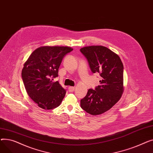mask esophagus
Returning a JSON list of instances; mask_svg holds the SVG:
<instances>
[{"instance_id": "obj_1", "label": "esophagus", "mask_w": 153, "mask_h": 153, "mask_svg": "<svg viewBox=\"0 0 153 153\" xmlns=\"http://www.w3.org/2000/svg\"><path fill=\"white\" fill-rule=\"evenodd\" d=\"M74 89H75L74 87H69V88H68V91H69V92H74Z\"/></svg>"}]
</instances>
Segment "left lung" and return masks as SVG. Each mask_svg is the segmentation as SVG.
I'll use <instances>...</instances> for the list:
<instances>
[{
    "label": "left lung",
    "instance_id": "left-lung-1",
    "mask_svg": "<svg viewBox=\"0 0 153 153\" xmlns=\"http://www.w3.org/2000/svg\"><path fill=\"white\" fill-rule=\"evenodd\" d=\"M80 51L87 59L92 73L101 77L100 85L88 90L81 107L88 114L100 115L113 107L123 92V65L119 56L102 46H91Z\"/></svg>",
    "mask_w": 153,
    "mask_h": 153
}]
</instances>
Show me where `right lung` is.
Instances as JSON below:
<instances>
[{"label": "right lung", "instance_id": "1", "mask_svg": "<svg viewBox=\"0 0 153 153\" xmlns=\"http://www.w3.org/2000/svg\"><path fill=\"white\" fill-rule=\"evenodd\" d=\"M73 50L67 46H43L29 56L22 71V78L29 97L45 110L58 107L66 90L58 81L52 80L58 76L60 64L68 53Z\"/></svg>", "mask_w": 153, "mask_h": 153}]
</instances>
